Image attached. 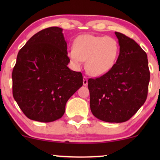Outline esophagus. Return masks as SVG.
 Segmentation results:
<instances>
[{"instance_id": "esophagus-1", "label": "esophagus", "mask_w": 160, "mask_h": 160, "mask_svg": "<svg viewBox=\"0 0 160 160\" xmlns=\"http://www.w3.org/2000/svg\"><path fill=\"white\" fill-rule=\"evenodd\" d=\"M82 83H83L84 86L88 85V79L86 76L83 77V80H82Z\"/></svg>"}]
</instances>
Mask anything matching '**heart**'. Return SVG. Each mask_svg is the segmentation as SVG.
Listing matches in <instances>:
<instances>
[{"label":"heart","mask_w":160,"mask_h":160,"mask_svg":"<svg viewBox=\"0 0 160 160\" xmlns=\"http://www.w3.org/2000/svg\"><path fill=\"white\" fill-rule=\"evenodd\" d=\"M120 53V45L111 37L82 34L74 40L68 55L73 64L80 67L86 62V68L92 76H101L111 71Z\"/></svg>","instance_id":"heart-1"}]
</instances>
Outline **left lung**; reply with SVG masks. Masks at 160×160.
<instances>
[{"label": "left lung", "instance_id": "left-lung-1", "mask_svg": "<svg viewBox=\"0 0 160 160\" xmlns=\"http://www.w3.org/2000/svg\"><path fill=\"white\" fill-rule=\"evenodd\" d=\"M120 54L111 71L88 80L90 109L99 120L123 122L138 111L148 96L150 71L148 56L135 40L115 32Z\"/></svg>", "mask_w": 160, "mask_h": 160}]
</instances>
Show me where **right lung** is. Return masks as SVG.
<instances>
[{
  "instance_id": "obj_1",
  "label": "right lung",
  "mask_w": 160,
  "mask_h": 160,
  "mask_svg": "<svg viewBox=\"0 0 160 160\" xmlns=\"http://www.w3.org/2000/svg\"><path fill=\"white\" fill-rule=\"evenodd\" d=\"M62 28L50 27L32 36L19 50L12 73V95L30 120L60 119L68 100L82 86V76L68 67Z\"/></svg>"
}]
</instances>
